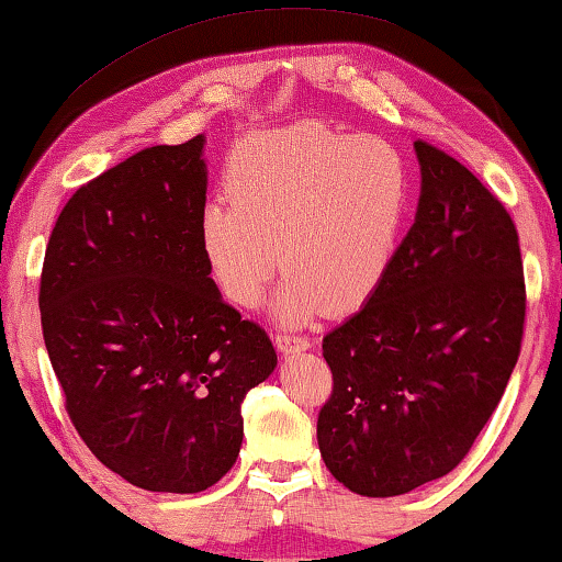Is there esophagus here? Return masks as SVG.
Segmentation results:
<instances>
[{
	"instance_id": "34e87169",
	"label": "esophagus",
	"mask_w": 562,
	"mask_h": 562,
	"mask_svg": "<svg viewBox=\"0 0 562 562\" xmlns=\"http://www.w3.org/2000/svg\"><path fill=\"white\" fill-rule=\"evenodd\" d=\"M273 341H276V347L281 349L283 355H294V352H306L308 347V339L306 337H296V335H291V331H276L273 335Z\"/></svg>"
}]
</instances>
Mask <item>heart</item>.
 <instances>
[{
  "label": "heart",
  "mask_w": 562,
  "mask_h": 562,
  "mask_svg": "<svg viewBox=\"0 0 562 562\" xmlns=\"http://www.w3.org/2000/svg\"><path fill=\"white\" fill-rule=\"evenodd\" d=\"M227 194L200 217L215 283L254 306L281 258L271 312L301 324L322 306H360L380 286L411 213L413 169L385 136L301 121L250 136L227 169Z\"/></svg>",
  "instance_id": "heart-1"
}]
</instances>
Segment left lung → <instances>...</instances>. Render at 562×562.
Returning a JSON list of instances; mask_svg holds the SVG:
<instances>
[{
  "label": "left lung",
  "mask_w": 562,
  "mask_h": 562,
  "mask_svg": "<svg viewBox=\"0 0 562 562\" xmlns=\"http://www.w3.org/2000/svg\"><path fill=\"white\" fill-rule=\"evenodd\" d=\"M416 221L380 286L322 341L335 390L316 420L331 476L397 497L459 467L497 408L525 324L522 256L502 202L413 142Z\"/></svg>",
  "instance_id": "left-lung-1"
}]
</instances>
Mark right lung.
Here are the masks:
<instances>
[{
    "mask_svg": "<svg viewBox=\"0 0 562 562\" xmlns=\"http://www.w3.org/2000/svg\"><path fill=\"white\" fill-rule=\"evenodd\" d=\"M205 142L151 146L80 187L40 281L72 426L103 467L146 492L221 482L240 453L243 397L279 362L202 256Z\"/></svg>",
    "mask_w": 562,
    "mask_h": 562,
    "instance_id": "1",
    "label": "right lung"
}]
</instances>
